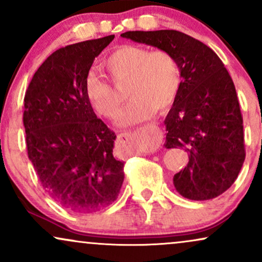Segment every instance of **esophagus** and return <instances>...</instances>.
<instances>
[{
    "mask_svg": "<svg viewBox=\"0 0 262 262\" xmlns=\"http://www.w3.org/2000/svg\"><path fill=\"white\" fill-rule=\"evenodd\" d=\"M143 129L145 132H151V133H154V134L160 133V129H159L158 125L151 124V123H150V124H146ZM119 140H121V143L129 144V143H132V140H133V135H132L130 133H123L119 135Z\"/></svg>",
    "mask_w": 262,
    "mask_h": 262,
    "instance_id": "34e87169",
    "label": "esophagus"
}]
</instances>
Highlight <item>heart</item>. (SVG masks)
<instances>
[{
  "mask_svg": "<svg viewBox=\"0 0 262 262\" xmlns=\"http://www.w3.org/2000/svg\"><path fill=\"white\" fill-rule=\"evenodd\" d=\"M103 66L114 81H127L125 96L130 100L119 117L122 127L148 121L155 111H167L175 103L181 89L180 64L167 50L150 52L140 45H121L104 59ZM83 92L98 114L106 118L118 116L121 100L100 75H87Z\"/></svg>",
  "mask_w": 262,
  "mask_h": 262,
  "instance_id": "1",
  "label": "heart"
}]
</instances>
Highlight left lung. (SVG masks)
<instances>
[{"instance_id": "obj_1", "label": "left lung", "mask_w": 262, "mask_h": 262, "mask_svg": "<svg viewBox=\"0 0 262 262\" xmlns=\"http://www.w3.org/2000/svg\"><path fill=\"white\" fill-rule=\"evenodd\" d=\"M121 37L177 59L182 83L164 122L165 148L180 146L189 160L173 176V186L192 201L218 197L233 185L245 160L243 117L224 64L209 47L179 31H132Z\"/></svg>"}]
</instances>
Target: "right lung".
<instances>
[{"instance_id": "obj_1", "label": "right lung", "mask_w": 262, "mask_h": 262, "mask_svg": "<svg viewBox=\"0 0 262 262\" xmlns=\"http://www.w3.org/2000/svg\"><path fill=\"white\" fill-rule=\"evenodd\" d=\"M113 39L60 48L39 66L25 96L29 160L45 192L75 213L112 204L124 180V162L113 156L116 135L97 118L83 92L93 60Z\"/></svg>"}]
</instances>
